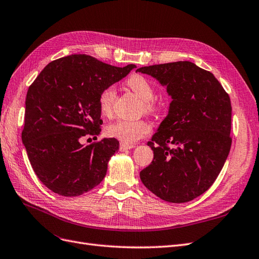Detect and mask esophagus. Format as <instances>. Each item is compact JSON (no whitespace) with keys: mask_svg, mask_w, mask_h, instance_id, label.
<instances>
[{"mask_svg":"<svg viewBox=\"0 0 259 259\" xmlns=\"http://www.w3.org/2000/svg\"><path fill=\"white\" fill-rule=\"evenodd\" d=\"M134 147H135V145H132V144H125V143H120L119 150H120L121 152H123V151H127V150H131V149H134Z\"/></svg>","mask_w":259,"mask_h":259,"instance_id":"obj_1","label":"esophagus"}]
</instances>
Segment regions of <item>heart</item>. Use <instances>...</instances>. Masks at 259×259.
<instances>
[{
    "label": "heart",
    "mask_w": 259,
    "mask_h": 259,
    "mask_svg": "<svg viewBox=\"0 0 259 259\" xmlns=\"http://www.w3.org/2000/svg\"><path fill=\"white\" fill-rule=\"evenodd\" d=\"M127 85L144 102V110L146 113H153L156 109V105L153 101L155 97V89L145 77L141 75L131 76L127 80ZM115 99V87H107L102 91L99 98V105L103 115L109 116L112 114ZM150 132L151 125L143 120L134 121L120 119L109 123L106 127V134L108 137L115 138L125 144L135 143L138 140L149 136Z\"/></svg>",
    "instance_id": "obj_1"
}]
</instances>
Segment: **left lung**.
Listing matches in <instances>:
<instances>
[{"mask_svg": "<svg viewBox=\"0 0 259 259\" xmlns=\"http://www.w3.org/2000/svg\"><path fill=\"white\" fill-rule=\"evenodd\" d=\"M137 72L156 79L171 98L166 118L147 143L154 158L140 178L166 202H190L211 187L230 152V98L211 72L191 62L147 66Z\"/></svg>", "mask_w": 259, "mask_h": 259, "instance_id": "8db88e82", "label": "left lung"}]
</instances>
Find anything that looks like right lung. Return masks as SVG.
Returning <instances> with one entry per match:
<instances>
[{"instance_id": "obj_1", "label": "right lung", "mask_w": 259, "mask_h": 259, "mask_svg": "<svg viewBox=\"0 0 259 259\" xmlns=\"http://www.w3.org/2000/svg\"><path fill=\"white\" fill-rule=\"evenodd\" d=\"M134 68V64L115 67L75 54L48 64L29 87L21 140L33 171L54 193L78 196L104 179L119 142L114 138L90 145L81 141L100 135L102 91Z\"/></svg>"}]
</instances>
